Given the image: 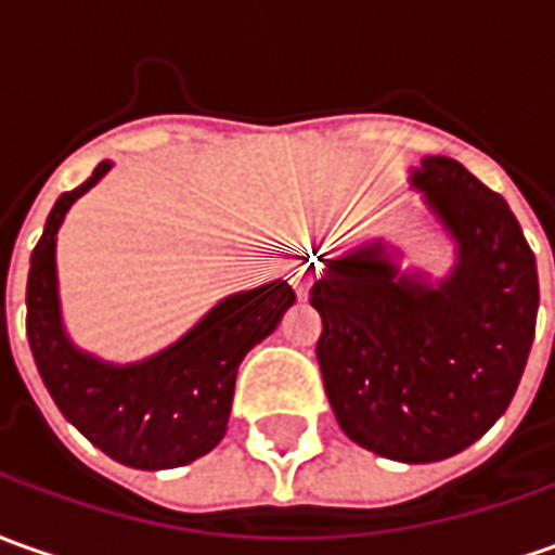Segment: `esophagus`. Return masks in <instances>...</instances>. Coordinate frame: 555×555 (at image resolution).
Returning a JSON list of instances; mask_svg holds the SVG:
<instances>
[{
  "label": "esophagus",
  "mask_w": 555,
  "mask_h": 555,
  "mask_svg": "<svg viewBox=\"0 0 555 555\" xmlns=\"http://www.w3.org/2000/svg\"><path fill=\"white\" fill-rule=\"evenodd\" d=\"M309 285H312V276H309V273H297V276H294V288H297V294H307Z\"/></svg>",
  "instance_id": "obj_1"
}]
</instances>
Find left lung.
<instances>
[{"instance_id": "8db88e82", "label": "left lung", "mask_w": 555, "mask_h": 555, "mask_svg": "<svg viewBox=\"0 0 555 555\" xmlns=\"http://www.w3.org/2000/svg\"><path fill=\"white\" fill-rule=\"evenodd\" d=\"M413 184L459 243L452 276L425 285L361 248L327 261L309 304L343 431L420 465L467 450L511 404L534 340L538 267L511 206L459 160H422Z\"/></svg>"}]
</instances>
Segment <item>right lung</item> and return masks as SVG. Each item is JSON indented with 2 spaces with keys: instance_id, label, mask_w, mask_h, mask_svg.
<instances>
[{
  "instance_id": "right-lung-1",
  "label": "right lung",
  "mask_w": 555,
  "mask_h": 555,
  "mask_svg": "<svg viewBox=\"0 0 555 555\" xmlns=\"http://www.w3.org/2000/svg\"><path fill=\"white\" fill-rule=\"evenodd\" d=\"M108 164L88 182L56 199L44 221L26 279V337L60 413L93 447L120 465L160 470L194 462L228 431L236 367L246 352L273 334L294 304L288 282L228 297L172 349L133 367H112L72 349L60 327L54 236L72 199L100 182Z\"/></svg>"
}]
</instances>
